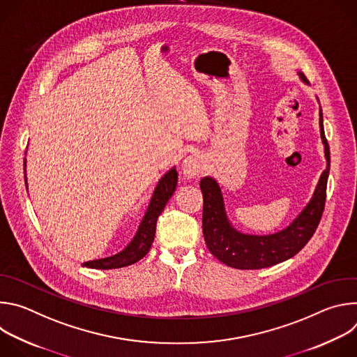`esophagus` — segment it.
Masks as SVG:
<instances>
[{"label": "esophagus", "instance_id": "obj_1", "mask_svg": "<svg viewBox=\"0 0 357 357\" xmlns=\"http://www.w3.org/2000/svg\"><path fill=\"white\" fill-rule=\"evenodd\" d=\"M203 169H205V161H203V157H200L199 154L189 155L183 160L182 172L186 178H197L203 172Z\"/></svg>", "mask_w": 357, "mask_h": 357}]
</instances>
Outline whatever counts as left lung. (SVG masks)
<instances>
[{
  "mask_svg": "<svg viewBox=\"0 0 357 357\" xmlns=\"http://www.w3.org/2000/svg\"><path fill=\"white\" fill-rule=\"evenodd\" d=\"M299 76L305 83H308L307 77L302 73H299ZM319 127L328 167L321 175L314 197L307 208L287 229L278 233L251 236L233 229L225 212V203L218 182L209 176L200 181V190L203 195V237H205L209 251L219 261L238 270L266 268L294 257L311 240L325 209L326 185L331 168V154L324 131L322 110L319 112Z\"/></svg>",
  "mask_w": 357,
  "mask_h": 357,
  "instance_id": "8db88e82",
  "label": "left lung"
}]
</instances>
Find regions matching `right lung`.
Returning a JSON list of instances; mask_svg holds the SVG:
<instances>
[{"label": "right lung", "instance_id": "1", "mask_svg": "<svg viewBox=\"0 0 357 357\" xmlns=\"http://www.w3.org/2000/svg\"><path fill=\"white\" fill-rule=\"evenodd\" d=\"M24 165H25V161H24ZM25 182H26V176H25ZM176 182H178V172L175 168H172L168 174H165L161 178V181L155 188L154 195H152L149 206L145 212V216L138 227L135 237L121 252L107 259L87 261L83 266L89 268H97V270H112V268L127 267L141 260L149 251L152 241H154L158 216L162 213L167 202L174 195L176 189Z\"/></svg>", "mask_w": 357, "mask_h": 357}]
</instances>
